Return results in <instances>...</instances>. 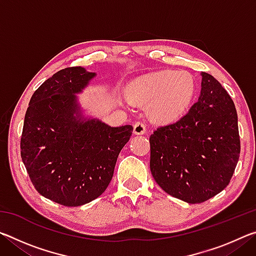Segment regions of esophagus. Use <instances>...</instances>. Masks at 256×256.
Instances as JSON below:
<instances>
[{"label":"esophagus","mask_w":256,"mask_h":256,"mask_svg":"<svg viewBox=\"0 0 256 256\" xmlns=\"http://www.w3.org/2000/svg\"><path fill=\"white\" fill-rule=\"evenodd\" d=\"M134 134H136V136H141V134H144L146 131V124L144 122H136L134 124Z\"/></svg>","instance_id":"esophagus-1"}]
</instances>
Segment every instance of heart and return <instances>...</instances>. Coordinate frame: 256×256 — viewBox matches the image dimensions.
<instances>
[{
    "label": "heart",
    "instance_id": "heart-1",
    "mask_svg": "<svg viewBox=\"0 0 256 256\" xmlns=\"http://www.w3.org/2000/svg\"><path fill=\"white\" fill-rule=\"evenodd\" d=\"M196 94V80L188 71L162 70L134 80L130 99L136 105H148L156 120H174L188 110Z\"/></svg>",
    "mask_w": 256,
    "mask_h": 256
}]
</instances>
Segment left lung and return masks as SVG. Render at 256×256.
I'll return each instance as SVG.
<instances>
[{
    "instance_id": "8db88e82",
    "label": "left lung",
    "mask_w": 256,
    "mask_h": 256,
    "mask_svg": "<svg viewBox=\"0 0 256 256\" xmlns=\"http://www.w3.org/2000/svg\"><path fill=\"white\" fill-rule=\"evenodd\" d=\"M201 92L188 114L150 136V170L164 192L202 203L230 182L240 154L237 112L218 80L202 72Z\"/></svg>"
}]
</instances>
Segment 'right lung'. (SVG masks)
Listing matches in <instances>:
<instances>
[{"instance_id":"obj_1","label":"right lung","mask_w":256,"mask_h":256,"mask_svg":"<svg viewBox=\"0 0 256 256\" xmlns=\"http://www.w3.org/2000/svg\"><path fill=\"white\" fill-rule=\"evenodd\" d=\"M96 76L84 68H63L29 102L21 136V158L34 188L66 206L92 202L110 183L132 125L112 128L84 114L76 94Z\"/></svg>"}]
</instances>
